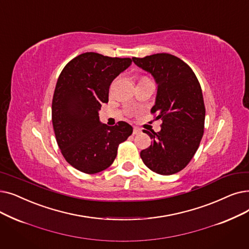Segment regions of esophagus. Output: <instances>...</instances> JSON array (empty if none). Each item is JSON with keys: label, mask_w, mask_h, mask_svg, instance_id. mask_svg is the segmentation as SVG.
I'll use <instances>...</instances> for the list:
<instances>
[{"label": "esophagus", "mask_w": 249, "mask_h": 249, "mask_svg": "<svg viewBox=\"0 0 249 249\" xmlns=\"http://www.w3.org/2000/svg\"><path fill=\"white\" fill-rule=\"evenodd\" d=\"M140 132H142V129H140V128H138V127L133 128V134H138Z\"/></svg>", "instance_id": "1"}]
</instances>
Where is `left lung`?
I'll return each mask as SVG.
<instances>
[{
  "label": "left lung",
  "instance_id": "left-lung-1",
  "mask_svg": "<svg viewBox=\"0 0 249 249\" xmlns=\"http://www.w3.org/2000/svg\"><path fill=\"white\" fill-rule=\"evenodd\" d=\"M132 60L155 77L158 94L150 113L163 121L158 133L143 130L153 142L140 158L157 174H175L189 164L203 135L205 107L199 81L184 61L171 53Z\"/></svg>",
  "mask_w": 249,
  "mask_h": 249
}]
</instances>
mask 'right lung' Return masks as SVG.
Listing matches in <instances>:
<instances>
[{"label":"right lung","mask_w":249,"mask_h":249,"mask_svg":"<svg viewBox=\"0 0 249 249\" xmlns=\"http://www.w3.org/2000/svg\"><path fill=\"white\" fill-rule=\"evenodd\" d=\"M131 63L130 58L84 53L72 59L58 78L52 103L53 132L65 160L85 174L109 168L119 144L133 132L126 122L107 126L99 119L102 105L109 102L112 81Z\"/></svg>","instance_id":"obj_1"}]
</instances>
